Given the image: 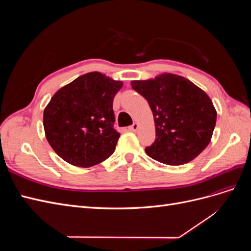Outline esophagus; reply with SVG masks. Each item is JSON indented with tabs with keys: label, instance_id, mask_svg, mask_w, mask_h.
Wrapping results in <instances>:
<instances>
[{
	"label": "esophagus",
	"instance_id": "34e87169",
	"mask_svg": "<svg viewBox=\"0 0 251 251\" xmlns=\"http://www.w3.org/2000/svg\"><path fill=\"white\" fill-rule=\"evenodd\" d=\"M128 130H130L131 132H136V131L138 130V124L134 123L131 126H128Z\"/></svg>",
	"mask_w": 251,
	"mask_h": 251
}]
</instances>
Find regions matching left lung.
<instances>
[{
  "instance_id": "obj_1",
  "label": "left lung",
  "mask_w": 251,
  "mask_h": 251,
  "mask_svg": "<svg viewBox=\"0 0 251 251\" xmlns=\"http://www.w3.org/2000/svg\"><path fill=\"white\" fill-rule=\"evenodd\" d=\"M131 85L148 100L154 115L156 140L146 148L148 156L164 164L182 165L208 146L217 111L203 90L172 73L133 80Z\"/></svg>"
}]
</instances>
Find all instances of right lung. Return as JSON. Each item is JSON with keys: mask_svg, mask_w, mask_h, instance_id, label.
<instances>
[{"mask_svg": "<svg viewBox=\"0 0 251 251\" xmlns=\"http://www.w3.org/2000/svg\"><path fill=\"white\" fill-rule=\"evenodd\" d=\"M123 85L100 72H90L53 95L44 110V128L60 158L89 168L114 153L120 134L113 127V100Z\"/></svg>", "mask_w": 251, "mask_h": 251, "instance_id": "add662e5", "label": "right lung"}]
</instances>
